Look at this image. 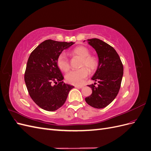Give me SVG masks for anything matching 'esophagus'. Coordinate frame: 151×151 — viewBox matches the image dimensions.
I'll list each match as a JSON object with an SVG mask.
<instances>
[{"mask_svg": "<svg viewBox=\"0 0 151 151\" xmlns=\"http://www.w3.org/2000/svg\"><path fill=\"white\" fill-rule=\"evenodd\" d=\"M75 87L76 88H79V89H81V88H83V86H76Z\"/></svg>", "mask_w": 151, "mask_h": 151, "instance_id": "1", "label": "esophagus"}]
</instances>
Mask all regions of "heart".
Here are the masks:
<instances>
[{"mask_svg":"<svg viewBox=\"0 0 151 151\" xmlns=\"http://www.w3.org/2000/svg\"><path fill=\"white\" fill-rule=\"evenodd\" d=\"M72 54L81 58V67H87L90 70H93L98 66V60L94 56L90 55L89 50L83 46L77 47L73 49ZM57 63L58 68L63 72H67L70 68V62L64 53H60L57 57ZM88 68L83 67L79 70H72L65 76L66 81L73 85H80L88 77Z\"/></svg>","mask_w":151,"mask_h":151,"instance_id":"b5f03b06","label":"heart"}]
</instances>
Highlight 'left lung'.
<instances>
[{"label":"left lung","instance_id":"8db88e82","mask_svg":"<svg viewBox=\"0 0 151 151\" xmlns=\"http://www.w3.org/2000/svg\"><path fill=\"white\" fill-rule=\"evenodd\" d=\"M88 43L97 52L99 62L91 79L98 86L88 85L92 94L85 98L86 103L95 108H103L110 104L119 92L123 74V66L118 54L111 46L98 38L89 39Z\"/></svg>","mask_w":151,"mask_h":151}]
</instances>
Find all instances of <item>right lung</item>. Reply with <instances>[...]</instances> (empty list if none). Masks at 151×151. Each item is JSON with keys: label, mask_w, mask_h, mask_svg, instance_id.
Listing matches in <instances>:
<instances>
[{"label": "right lung", "mask_w": 151, "mask_h": 151, "mask_svg": "<svg viewBox=\"0 0 151 151\" xmlns=\"http://www.w3.org/2000/svg\"><path fill=\"white\" fill-rule=\"evenodd\" d=\"M47 40L31 52L27 62L24 81L33 101L45 110L55 111L65 103L73 86L63 83L57 59L74 44Z\"/></svg>", "instance_id": "1"}]
</instances>
